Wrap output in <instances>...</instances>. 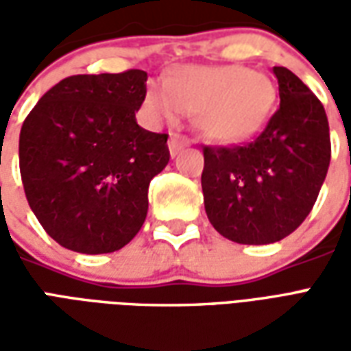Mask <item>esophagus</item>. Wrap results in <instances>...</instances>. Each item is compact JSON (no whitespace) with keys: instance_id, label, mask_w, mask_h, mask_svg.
Returning a JSON list of instances; mask_svg holds the SVG:
<instances>
[{"instance_id":"1","label":"esophagus","mask_w":351,"mask_h":351,"mask_svg":"<svg viewBox=\"0 0 351 351\" xmlns=\"http://www.w3.org/2000/svg\"><path fill=\"white\" fill-rule=\"evenodd\" d=\"M186 146H190V141L186 137H182V135H178V133H171V137H169V152H171V156L175 158L176 154L180 152L182 148H186Z\"/></svg>"}]
</instances>
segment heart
Masks as SVG:
<instances>
[{"label":"heart","mask_w":351,"mask_h":351,"mask_svg":"<svg viewBox=\"0 0 351 351\" xmlns=\"http://www.w3.org/2000/svg\"><path fill=\"white\" fill-rule=\"evenodd\" d=\"M276 99L274 82L243 65H180L169 71L165 84H148L145 107L158 122H176L182 112H193L203 137L237 146L265 130Z\"/></svg>","instance_id":"heart-1"}]
</instances>
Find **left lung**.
<instances>
[{
	"mask_svg": "<svg viewBox=\"0 0 351 351\" xmlns=\"http://www.w3.org/2000/svg\"><path fill=\"white\" fill-rule=\"evenodd\" d=\"M278 79L280 108L254 143L205 146L201 175L205 210L214 229L239 244H271L308 216L331 161L324 105L286 67Z\"/></svg>",
	"mask_w": 351,
	"mask_h": 351,
	"instance_id": "obj_1",
	"label": "left lung"
}]
</instances>
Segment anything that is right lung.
<instances>
[{"instance_id": "1", "label": "right lung", "mask_w": 351, "mask_h": 351, "mask_svg": "<svg viewBox=\"0 0 351 351\" xmlns=\"http://www.w3.org/2000/svg\"><path fill=\"white\" fill-rule=\"evenodd\" d=\"M146 79L141 69L73 75L24 120L19 158L27 203L67 250H120L145 223L150 180L169 163L167 135L135 118Z\"/></svg>"}]
</instances>
